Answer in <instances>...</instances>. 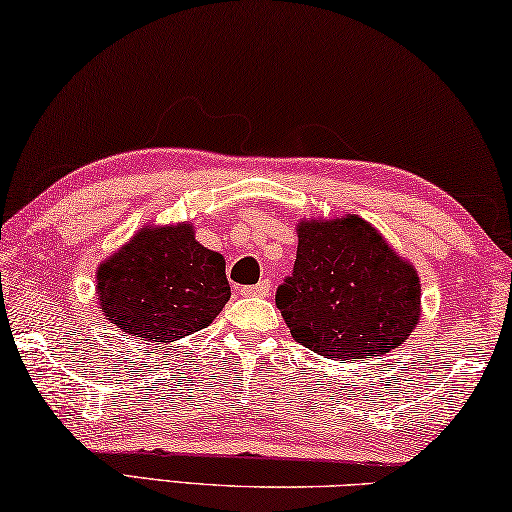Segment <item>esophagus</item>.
<instances>
[{
  "instance_id": "obj_1",
  "label": "esophagus",
  "mask_w": 512,
  "mask_h": 512,
  "mask_svg": "<svg viewBox=\"0 0 512 512\" xmlns=\"http://www.w3.org/2000/svg\"><path fill=\"white\" fill-rule=\"evenodd\" d=\"M270 290H272V281L270 279H263V281H258L256 286H242L240 288V295H245V297H265V295H270Z\"/></svg>"
}]
</instances>
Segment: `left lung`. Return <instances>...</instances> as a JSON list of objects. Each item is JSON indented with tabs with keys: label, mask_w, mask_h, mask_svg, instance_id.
Masks as SVG:
<instances>
[{
	"label": "left lung",
	"mask_w": 512,
	"mask_h": 512,
	"mask_svg": "<svg viewBox=\"0 0 512 512\" xmlns=\"http://www.w3.org/2000/svg\"><path fill=\"white\" fill-rule=\"evenodd\" d=\"M292 338L326 358H370L420 320V276L363 217L299 224L292 274L276 290Z\"/></svg>",
	"instance_id": "left-lung-1"
}]
</instances>
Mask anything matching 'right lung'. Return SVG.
Instances as JSON below:
<instances>
[{
    "mask_svg": "<svg viewBox=\"0 0 512 512\" xmlns=\"http://www.w3.org/2000/svg\"><path fill=\"white\" fill-rule=\"evenodd\" d=\"M102 313L117 329L172 342L206 329L231 297L224 258L190 224L142 229L97 270Z\"/></svg>",
    "mask_w": 512,
    "mask_h": 512,
    "instance_id": "add662e5",
    "label": "right lung"
}]
</instances>
